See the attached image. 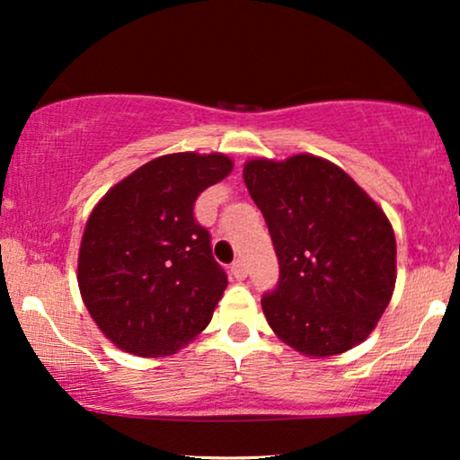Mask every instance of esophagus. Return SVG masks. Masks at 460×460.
Here are the masks:
<instances>
[{
    "mask_svg": "<svg viewBox=\"0 0 460 460\" xmlns=\"http://www.w3.org/2000/svg\"><path fill=\"white\" fill-rule=\"evenodd\" d=\"M230 272H232V276H234L236 280L247 279V266H244V261H243V260H236L234 263H232Z\"/></svg>",
    "mask_w": 460,
    "mask_h": 460,
    "instance_id": "1",
    "label": "esophagus"
}]
</instances>
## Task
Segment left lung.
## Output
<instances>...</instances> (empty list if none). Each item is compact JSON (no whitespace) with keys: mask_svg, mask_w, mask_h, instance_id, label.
Listing matches in <instances>:
<instances>
[{"mask_svg":"<svg viewBox=\"0 0 460 460\" xmlns=\"http://www.w3.org/2000/svg\"><path fill=\"white\" fill-rule=\"evenodd\" d=\"M243 178L279 257V282L261 297L268 324L305 356L356 348L394 293L395 236L387 216L320 156L255 159Z\"/></svg>","mask_w":460,"mask_h":460,"instance_id":"left-lung-1","label":"left lung"}]
</instances>
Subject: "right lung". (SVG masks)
Listing matches in <instances>:
<instances>
[{
    "instance_id": "1",
    "label": "right lung",
    "mask_w": 460,
    "mask_h": 460,
    "mask_svg": "<svg viewBox=\"0 0 460 460\" xmlns=\"http://www.w3.org/2000/svg\"><path fill=\"white\" fill-rule=\"evenodd\" d=\"M232 172L224 155L175 153L146 163L93 207L79 249V291L117 348L175 354L211 323L228 276L194 217L199 194Z\"/></svg>"
}]
</instances>
